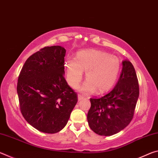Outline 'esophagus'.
Instances as JSON below:
<instances>
[{
    "label": "esophagus",
    "mask_w": 158,
    "mask_h": 158,
    "mask_svg": "<svg viewBox=\"0 0 158 158\" xmlns=\"http://www.w3.org/2000/svg\"><path fill=\"white\" fill-rule=\"evenodd\" d=\"M84 98L83 97L82 95H78V100H79V101L83 100V99H84Z\"/></svg>",
    "instance_id": "1"
}]
</instances>
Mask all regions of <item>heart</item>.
Here are the masks:
<instances>
[{
	"mask_svg": "<svg viewBox=\"0 0 158 158\" xmlns=\"http://www.w3.org/2000/svg\"><path fill=\"white\" fill-rule=\"evenodd\" d=\"M67 81L77 89L85 71V81L80 89L84 94L95 90L102 93L107 91L115 84L121 70V63L116 56L95 49L83 50L75 58H68L65 63Z\"/></svg>",
	"mask_w": 158,
	"mask_h": 158,
	"instance_id": "obj_1",
	"label": "heart"
}]
</instances>
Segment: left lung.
I'll return each mask as SVG.
<instances>
[{"mask_svg": "<svg viewBox=\"0 0 158 158\" xmlns=\"http://www.w3.org/2000/svg\"><path fill=\"white\" fill-rule=\"evenodd\" d=\"M121 76L111 91L100 98H90L87 120L93 132L111 136L123 130L132 121L139 95L135 69L129 60L122 62Z\"/></svg>", "mask_w": 158, "mask_h": 158, "instance_id": "1", "label": "left lung"}]
</instances>
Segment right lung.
<instances>
[{"mask_svg": "<svg viewBox=\"0 0 158 158\" xmlns=\"http://www.w3.org/2000/svg\"><path fill=\"white\" fill-rule=\"evenodd\" d=\"M66 50L45 47L29 57L18 78L21 112L29 124L44 133L65 126L77 102V95L64 77Z\"/></svg>", "mask_w": 158, "mask_h": 158, "instance_id": "right-lung-1", "label": "right lung"}]
</instances>
